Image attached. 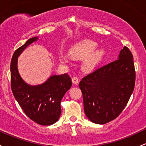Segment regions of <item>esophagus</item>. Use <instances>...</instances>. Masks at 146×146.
<instances>
[{"label":"esophagus","mask_w":146,"mask_h":146,"mask_svg":"<svg viewBox=\"0 0 146 146\" xmlns=\"http://www.w3.org/2000/svg\"><path fill=\"white\" fill-rule=\"evenodd\" d=\"M72 82L75 85H77V84H78V82H79V79L77 77H73L72 78Z\"/></svg>","instance_id":"obj_1"}]
</instances>
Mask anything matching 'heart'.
I'll return each instance as SVG.
<instances>
[{
  "instance_id": "heart-1",
  "label": "heart",
  "mask_w": 146,
  "mask_h": 146,
  "mask_svg": "<svg viewBox=\"0 0 146 146\" xmlns=\"http://www.w3.org/2000/svg\"><path fill=\"white\" fill-rule=\"evenodd\" d=\"M98 44L90 40H84L77 42L69 49V56L73 59H82V68L85 71L92 72L102 61L106 55L103 48H98ZM69 56L65 53L59 54V59L61 63H67Z\"/></svg>"
}]
</instances>
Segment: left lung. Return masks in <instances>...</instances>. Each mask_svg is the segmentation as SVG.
Returning a JSON list of instances; mask_svg holds the SVG:
<instances>
[{
    "mask_svg": "<svg viewBox=\"0 0 146 146\" xmlns=\"http://www.w3.org/2000/svg\"><path fill=\"white\" fill-rule=\"evenodd\" d=\"M135 79L132 54L125 46L117 60L96 69L80 82L87 118L99 125L115 119L129 100Z\"/></svg>",
    "mask_w": 146,
    "mask_h": 146,
    "instance_id": "left-lung-1",
    "label": "left lung"
}]
</instances>
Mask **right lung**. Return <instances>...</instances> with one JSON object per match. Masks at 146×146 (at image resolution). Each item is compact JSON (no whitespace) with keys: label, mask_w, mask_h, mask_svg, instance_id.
<instances>
[{"label":"right lung","mask_w":146,"mask_h":146,"mask_svg":"<svg viewBox=\"0 0 146 146\" xmlns=\"http://www.w3.org/2000/svg\"><path fill=\"white\" fill-rule=\"evenodd\" d=\"M38 40L29 39L13 54L10 64L11 87L18 104L31 119L40 125H51L61 115V101L71 87V78L67 73L51 76L45 82L31 85L21 78L18 71V57L29 45Z\"/></svg>","instance_id":"obj_1"}]
</instances>
